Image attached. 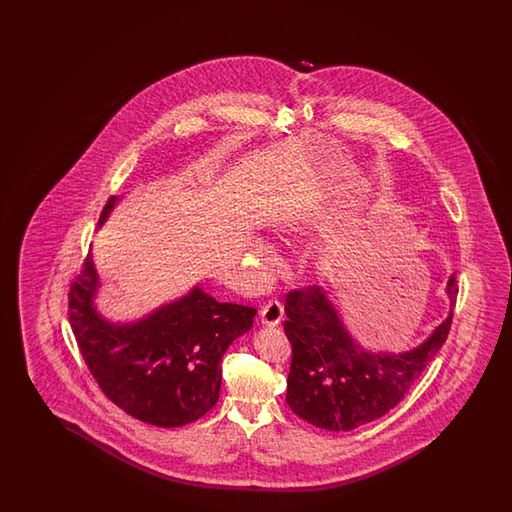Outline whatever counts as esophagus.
<instances>
[{
  "label": "esophagus",
  "mask_w": 512,
  "mask_h": 512,
  "mask_svg": "<svg viewBox=\"0 0 512 512\" xmlns=\"http://www.w3.org/2000/svg\"><path fill=\"white\" fill-rule=\"evenodd\" d=\"M283 316V305L278 300H272L260 309L261 324L265 327H276Z\"/></svg>",
  "instance_id": "34e87169"
}]
</instances>
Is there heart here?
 <instances>
[{"instance_id": "obj_1", "label": "heart", "mask_w": 512, "mask_h": 512, "mask_svg": "<svg viewBox=\"0 0 512 512\" xmlns=\"http://www.w3.org/2000/svg\"><path fill=\"white\" fill-rule=\"evenodd\" d=\"M251 254L256 260V267L261 271H271L274 267V256L265 241L256 240L251 243Z\"/></svg>"}]
</instances>
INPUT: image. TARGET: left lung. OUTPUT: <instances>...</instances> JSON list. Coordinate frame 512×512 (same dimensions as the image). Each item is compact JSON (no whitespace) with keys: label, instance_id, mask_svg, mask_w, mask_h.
Listing matches in <instances>:
<instances>
[{"label":"left lung","instance_id":"obj_1","mask_svg":"<svg viewBox=\"0 0 512 512\" xmlns=\"http://www.w3.org/2000/svg\"><path fill=\"white\" fill-rule=\"evenodd\" d=\"M445 293L448 316L419 346L406 351L362 346L322 287L287 294L283 329L293 360L285 401L294 414L331 432H349L388 414L445 344L456 304V276H450Z\"/></svg>","mask_w":512,"mask_h":512}]
</instances>
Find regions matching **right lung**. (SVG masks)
<instances>
[{
  "label": "right lung",
  "instance_id": "obj_1",
  "mask_svg": "<svg viewBox=\"0 0 512 512\" xmlns=\"http://www.w3.org/2000/svg\"><path fill=\"white\" fill-rule=\"evenodd\" d=\"M120 197H109L102 227ZM93 254L69 291V322L100 390L126 414L148 425L175 428L197 421L218 403L221 359L252 327L256 309L221 304L194 285L185 296L128 322L98 311Z\"/></svg>",
  "mask_w": 512,
  "mask_h": 512
}]
</instances>
